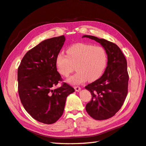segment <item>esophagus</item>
<instances>
[{
	"instance_id": "esophagus-1",
	"label": "esophagus",
	"mask_w": 146,
	"mask_h": 146,
	"mask_svg": "<svg viewBox=\"0 0 146 146\" xmlns=\"http://www.w3.org/2000/svg\"><path fill=\"white\" fill-rule=\"evenodd\" d=\"M74 89L77 92H79L81 90V88L80 86H74Z\"/></svg>"
}]
</instances>
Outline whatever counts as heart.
Returning <instances> with one entry per match:
<instances>
[{
  "mask_svg": "<svg viewBox=\"0 0 146 146\" xmlns=\"http://www.w3.org/2000/svg\"><path fill=\"white\" fill-rule=\"evenodd\" d=\"M68 54L61 52L56 58L58 72L67 77L76 66L77 72L68 79L72 85H80L87 80L94 81L102 74L107 63V54L102 46L79 43L70 47Z\"/></svg>",
  "mask_w": 146,
  "mask_h": 146,
  "instance_id": "1",
  "label": "heart"
}]
</instances>
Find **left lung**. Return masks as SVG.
I'll use <instances>...</instances> for the list:
<instances>
[{"label": "left lung", "mask_w": 146, "mask_h": 146, "mask_svg": "<svg viewBox=\"0 0 146 146\" xmlns=\"http://www.w3.org/2000/svg\"><path fill=\"white\" fill-rule=\"evenodd\" d=\"M100 44L108 57L107 66L100 78L85 86L92 96L86 105L89 115L96 120L113 116L122 106L128 92L129 74L127 60L116 44L105 39L83 35Z\"/></svg>", "instance_id": "8db88e82"}]
</instances>
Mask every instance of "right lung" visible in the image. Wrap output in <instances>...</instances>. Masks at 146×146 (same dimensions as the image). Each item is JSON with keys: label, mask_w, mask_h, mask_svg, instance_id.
Returning a JSON list of instances; mask_svg holds the SVG:
<instances>
[{"label": "right lung", "mask_w": 146, "mask_h": 146, "mask_svg": "<svg viewBox=\"0 0 146 146\" xmlns=\"http://www.w3.org/2000/svg\"><path fill=\"white\" fill-rule=\"evenodd\" d=\"M65 40L62 35L42 41L26 53L17 70L22 104L33 119L46 124L58 120L63 113L66 98L75 91L66 83L53 90L61 80L56 58Z\"/></svg>", "instance_id": "add662e5"}]
</instances>
